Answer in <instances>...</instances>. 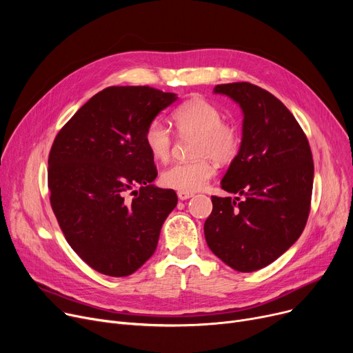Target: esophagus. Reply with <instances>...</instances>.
I'll return each instance as SVG.
<instances>
[{
  "label": "esophagus",
  "instance_id": "obj_1",
  "mask_svg": "<svg viewBox=\"0 0 353 353\" xmlns=\"http://www.w3.org/2000/svg\"><path fill=\"white\" fill-rule=\"evenodd\" d=\"M177 197L180 200H188L190 197H193V193H188V192H177Z\"/></svg>",
  "mask_w": 353,
  "mask_h": 353
}]
</instances>
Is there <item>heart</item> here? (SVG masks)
Listing matches in <instances>:
<instances>
[{"label":"heart","mask_w":353,"mask_h":353,"mask_svg":"<svg viewBox=\"0 0 353 353\" xmlns=\"http://www.w3.org/2000/svg\"><path fill=\"white\" fill-rule=\"evenodd\" d=\"M173 123L180 134H197L194 161L176 163L161 173L163 186L179 192L193 193L201 190L216 172L214 161L230 163L240 148L239 130L223 121V113L214 104L193 99L183 103L173 111ZM144 144L148 153L157 161L169 160L173 137L170 128L161 120L147 124Z\"/></svg>","instance_id":"b5f03b06"}]
</instances>
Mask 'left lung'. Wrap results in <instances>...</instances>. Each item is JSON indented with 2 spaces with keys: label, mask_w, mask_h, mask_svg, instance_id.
Instances as JSON below:
<instances>
[{
  "label": "left lung",
  "mask_w": 353,
  "mask_h": 353,
  "mask_svg": "<svg viewBox=\"0 0 353 353\" xmlns=\"http://www.w3.org/2000/svg\"><path fill=\"white\" fill-rule=\"evenodd\" d=\"M243 113L242 143L221 179L239 197L212 196L205 221L210 250L237 272H254L302 234L310 209L313 160L302 127L286 105L250 83L219 84Z\"/></svg>",
  "instance_id": "obj_1"
}]
</instances>
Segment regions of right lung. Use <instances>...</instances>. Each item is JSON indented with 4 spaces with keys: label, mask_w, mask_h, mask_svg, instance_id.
<instances>
[{
    "label": "right lung",
    "mask_w": 353,
    "mask_h": 353,
    "mask_svg": "<svg viewBox=\"0 0 353 353\" xmlns=\"http://www.w3.org/2000/svg\"><path fill=\"white\" fill-rule=\"evenodd\" d=\"M176 100L147 85L107 87L52 143V212L72 250L103 274L123 277L141 268L177 205L174 190L152 184L157 169L144 144L147 124Z\"/></svg>",
    "instance_id": "add662e5"
}]
</instances>
